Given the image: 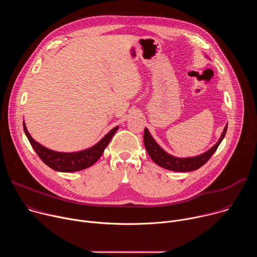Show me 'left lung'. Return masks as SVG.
I'll list each match as a JSON object with an SVG mask.
<instances>
[{"instance_id": "left-lung-1", "label": "left lung", "mask_w": 257, "mask_h": 257, "mask_svg": "<svg viewBox=\"0 0 257 257\" xmlns=\"http://www.w3.org/2000/svg\"><path fill=\"white\" fill-rule=\"evenodd\" d=\"M227 128H228V124L226 125L218 141L212 146L210 150L203 153L202 155H199L197 157H191V158H177L169 155L153 138L148 128L144 129L143 141H144L145 149L148 151V154L150 155L152 160L160 167L170 171H174V172H191L202 167L211 158V156L214 154V152L218 148V145L221 144L222 140L224 139L227 132Z\"/></svg>"}]
</instances>
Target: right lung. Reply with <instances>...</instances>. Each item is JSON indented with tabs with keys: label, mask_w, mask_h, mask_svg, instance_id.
I'll list each match as a JSON object with an SVG mask.
<instances>
[{
	"label": "right lung",
	"mask_w": 257,
	"mask_h": 257,
	"mask_svg": "<svg viewBox=\"0 0 257 257\" xmlns=\"http://www.w3.org/2000/svg\"><path fill=\"white\" fill-rule=\"evenodd\" d=\"M23 129L25 135L27 136L32 149L38 154L41 160L49 166L51 169L58 172H77L84 170L90 166H92L102 155L104 149L111 141L119 127L113 128L107 134H105L95 145L91 148L77 152V153H59L52 150H49L39 142H36L27 131L26 125L23 122Z\"/></svg>",
	"instance_id": "add662e5"
}]
</instances>
